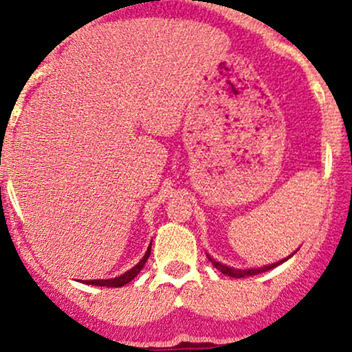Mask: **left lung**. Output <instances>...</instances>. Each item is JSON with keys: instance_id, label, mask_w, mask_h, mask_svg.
<instances>
[{"instance_id": "8db88e82", "label": "left lung", "mask_w": 352, "mask_h": 352, "mask_svg": "<svg viewBox=\"0 0 352 352\" xmlns=\"http://www.w3.org/2000/svg\"><path fill=\"white\" fill-rule=\"evenodd\" d=\"M208 257V256H207ZM208 261L212 262V265H215V269H219L220 272L222 274H226V276H230V277H247V276H256V274H261V272H265V270H269V269H274V267H277V265L279 264H283L284 261H280V262H277V264H272V265H265V267H261V269H232V267H229V265H223V264H220V262H217V261H214V258L212 257H208ZM285 261H287V258H285Z\"/></svg>"}]
</instances>
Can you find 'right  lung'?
<instances>
[{
  "mask_svg": "<svg viewBox=\"0 0 352 352\" xmlns=\"http://www.w3.org/2000/svg\"><path fill=\"white\" fill-rule=\"evenodd\" d=\"M150 250H152V245L148 247V250H146V254L144 256V258H142V261L138 262V264L135 265V267L130 269L129 272L122 274V276H120V277H115V279H107V280H87V283H85V284H88V285H90V284L91 285H102V287H122V285L129 284L130 280H133L135 276H137V274L140 272L142 267H144V265H145V262L148 261Z\"/></svg>",
  "mask_w": 352,
  "mask_h": 352,
  "instance_id": "add662e5",
  "label": "right lung"
}]
</instances>
